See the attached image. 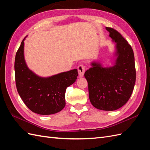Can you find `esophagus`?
Wrapping results in <instances>:
<instances>
[{"instance_id":"34e87169","label":"esophagus","mask_w":150,"mask_h":150,"mask_svg":"<svg viewBox=\"0 0 150 150\" xmlns=\"http://www.w3.org/2000/svg\"><path fill=\"white\" fill-rule=\"evenodd\" d=\"M77 70L79 76L80 77H82L84 75V73H85V66L83 64H80L77 67Z\"/></svg>"}]
</instances>
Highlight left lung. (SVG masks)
<instances>
[{
	"label": "left lung",
	"instance_id": "8db88e82",
	"mask_svg": "<svg viewBox=\"0 0 150 150\" xmlns=\"http://www.w3.org/2000/svg\"><path fill=\"white\" fill-rule=\"evenodd\" d=\"M106 29L117 43L116 63L110 68L93 63L84 76L88 82L91 104L99 110L113 111L124 106L131 96L136 82V67L133 50L127 41L116 30Z\"/></svg>",
	"mask_w": 150,
	"mask_h": 150
}]
</instances>
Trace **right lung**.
Listing matches in <instances>:
<instances>
[{
	"label": "right lung",
	"mask_w": 150,
	"mask_h": 150,
	"mask_svg": "<svg viewBox=\"0 0 150 150\" xmlns=\"http://www.w3.org/2000/svg\"><path fill=\"white\" fill-rule=\"evenodd\" d=\"M24 39L16 52L14 61L18 94L26 106L34 113L47 115L59 112L66 105L65 92L76 80L77 70L63 72L49 78L37 76L25 63Z\"/></svg>",
	"instance_id": "1"
}]
</instances>
